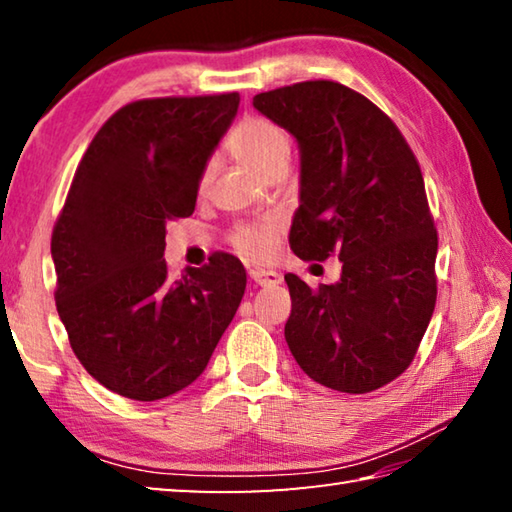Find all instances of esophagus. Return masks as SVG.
Masks as SVG:
<instances>
[{
	"mask_svg": "<svg viewBox=\"0 0 512 512\" xmlns=\"http://www.w3.org/2000/svg\"><path fill=\"white\" fill-rule=\"evenodd\" d=\"M248 275H250V280L259 284V287H275V284H280V275H277L275 271H264V268H250Z\"/></svg>",
	"mask_w": 512,
	"mask_h": 512,
	"instance_id": "34e87169",
	"label": "esophagus"
}]
</instances>
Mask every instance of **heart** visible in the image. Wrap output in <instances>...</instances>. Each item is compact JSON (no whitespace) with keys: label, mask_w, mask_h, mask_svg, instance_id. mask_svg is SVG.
Wrapping results in <instances>:
<instances>
[{"label":"heart","mask_w":512,"mask_h":512,"mask_svg":"<svg viewBox=\"0 0 512 512\" xmlns=\"http://www.w3.org/2000/svg\"><path fill=\"white\" fill-rule=\"evenodd\" d=\"M228 149L244 167L259 173L262 178L287 169L291 158L289 135L284 133L282 126L264 117H248L241 121L228 137ZM210 176L212 167H207L203 171L201 187L210 183ZM280 235V221L268 219L253 225H241L232 235V244H235L241 255L257 259V262H266V259H271L277 253Z\"/></svg>","instance_id":"heart-1"}]
</instances>
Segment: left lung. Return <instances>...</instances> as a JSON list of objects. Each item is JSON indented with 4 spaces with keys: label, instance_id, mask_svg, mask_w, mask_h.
<instances>
[{
    "label": "left lung",
    "instance_id": "8db88e82",
    "mask_svg": "<svg viewBox=\"0 0 512 512\" xmlns=\"http://www.w3.org/2000/svg\"><path fill=\"white\" fill-rule=\"evenodd\" d=\"M253 106L296 137L300 207L289 244L300 259H341V280H284V339L332 391L370 393L411 366L436 307V253L420 164L391 117L334 81L262 92Z\"/></svg>",
    "mask_w": 512,
    "mask_h": 512
}]
</instances>
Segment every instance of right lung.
Here are the masks:
<instances>
[{
    "label": "right lung",
    "instance_id": "add662e5",
    "mask_svg": "<svg viewBox=\"0 0 512 512\" xmlns=\"http://www.w3.org/2000/svg\"><path fill=\"white\" fill-rule=\"evenodd\" d=\"M239 94L142 99L94 135L51 235L56 309L83 368L108 391L155 402L201 377L246 291L216 253L171 277L167 223L194 214L207 160Z\"/></svg>",
    "mask_w": 512,
    "mask_h": 512
}]
</instances>
